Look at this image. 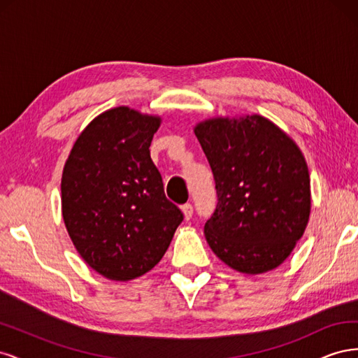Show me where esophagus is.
Masks as SVG:
<instances>
[{
	"mask_svg": "<svg viewBox=\"0 0 358 358\" xmlns=\"http://www.w3.org/2000/svg\"><path fill=\"white\" fill-rule=\"evenodd\" d=\"M192 204H189V203H187V204H183L182 206V213H183V218H185L187 221L188 220H191V216H192Z\"/></svg>",
	"mask_w": 358,
	"mask_h": 358,
	"instance_id": "obj_1",
	"label": "esophagus"
}]
</instances>
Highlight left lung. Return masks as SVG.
Instances as JSON below:
<instances>
[{
    "label": "left lung",
    "mask_w": 358,
    "mask_h": 358,
    "mask_svg": "<svg viewBox=\"0 0 358 358\" xmlns=\"http://www.w3.org/2000/svg\"><path fill=\"white\" fill-rule=\"evenodd\" d=\"M218 204L204 224L215 255L236 272L266 273L291 255L310 215V178L300 148L262 115L215 116L194 127Z\"/></svg>",
    "instance_id": "left-lung-1"
}]
</instances>
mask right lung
<instances>
[{"instance_id": "add662e5", "label": "right lung", "mask_w": 358, "mask_h": 358, "mask_svg": "<svg viewBox=\"0 0 358 358\" xmlns=\"http://www.w3.org/2000/svg\"><path fill=\"white\" fill-rule=\"evenodd\" d=\"M161 122L113 107L85 127L64 166V224L83 262L107 279L125 282L154 268L183 220L150 159Z\"/></svg>"}]
</instances>
